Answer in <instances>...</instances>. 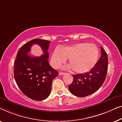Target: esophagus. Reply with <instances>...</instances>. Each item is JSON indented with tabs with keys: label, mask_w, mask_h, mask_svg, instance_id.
I'll list each match as a JSON object with an SVG mask.
<instances>
[{
	"label": "esophagus",
	"mask_w": 122,
	"mask_h": 122,
	"mask_svg": "<svg viewBox=\"0 0 122 122\" xmlns=\"http://www.w3.org/2000/svg\"><path fill=\"white\" fill-rule=\"evenodd\" d=\"M64 74H65V73L63 72H59V75H61V76H62V75H63Z\"/></svg>",
	"instance_id": "1"
}]
</instances>
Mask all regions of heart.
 <instances>
[{"label":"heart","instance_id":"b5f03b06","mask_svg":"<svg viewBox=\"0 0 122 122\" xmlns=\"http://www.w3.org/2000/svg\"><path fill=\"white\" fill-rule=\"evenodd\" d=\"M98 57V50L95 45L80 42L56 49L51 57L53 65L57 67L68 59V63L75 72L86 73L95 66Z\"/></svg>","mask_w":122,"mask_h":122}]
</instances>
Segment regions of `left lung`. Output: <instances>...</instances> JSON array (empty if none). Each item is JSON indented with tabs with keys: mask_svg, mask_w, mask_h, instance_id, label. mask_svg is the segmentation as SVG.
Here are the masks:
<instances>
[{
	"mask_svg": "<svg viewBox=\"0 0 122 122\" xmlns=\"http://www.w3.org/2000/svg\"><path fill=\"white\" fill-rule=\"evenodd\" d=\"M99 60L88 72L73 75V82L68 88L72 95L83 97L92 95L98 90L106 80L108 59L106 51L101 47Z\"/></svg>",
	"mask_w": 122,
	"mask_h": 122,
	"instance_id": "1",
	"label": "left lung"
}]
</instances>
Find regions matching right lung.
Returning <instances> with one entry per match:
<instances>
[{
	"mask_svg": "<svg viewBox=\"0 0 122 122\" xmlns=\"http://www.w3.org/2000/svg\"><path fill=\"white\" fill-rule=\"evenodd\" d=\"M50 41L35 39L20 47L14 61V75L19 88L25 96L35 101H42L50 95L52 80L59 72L50 65L49 49ZM34 44L40 46L44 54L39 57L28 55Z\"/></svg>",
	"mask_w": 122,
	"mask_h": 122,
	"instance_id": "right-lung-1",
	"label": "right lung"
}]
</instances>
